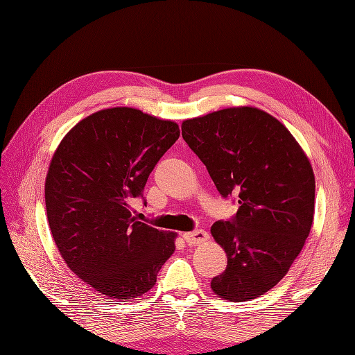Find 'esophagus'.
I'll list each match as a JSON object with an SVG mask.
<instances>
[{
    "label": "esophagus",
    "instance_id": "obj_1",
    "mask_svg": "<svg viewBox=\"0 0 355 355\" xmlns=\"http://www.w3.org/2000/svg\"><path fill=\"white\" fill-rule=\"evenodd\" d=\"M184 240L189 244V245H200L202 243H206L209 240V234L202 230H197L192 232H185L184 234Z\"/></svg>",
    "mask_w": 355,
    "mask_h": 355
}]
</instances>
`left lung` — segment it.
Returning a JSON list of instances; mask_svg holds the SVG:
<instances>
[{"instance_id":"obj_1","label":"left lung","mask_w":355,"mask_h":355,"mask_svg":"<svg viewBox=\"0 0 355 355\" xmlns=\"http://www.w3.org/2000/svg\"><path fill=\"white\" fill-rule=\"evenodd\" d=\"M182 136L222 197L239 192L235 218L210 230L228 257L211 290L232 302L259 297L288 272L313 227L309 158L283 123L254 106L188 118Z\"/></svg>"}]
</instances>
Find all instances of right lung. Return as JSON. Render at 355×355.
Wrapping results in <instances>:
<instances>
[{
  "mask_svg": "<svg viewBox=\"0 0 355 355\" xmlns=\"http://www.w3.org/2000/svg\"><path fill=\"white\" fill-rule=\"evenodd\" d=\"M180 135L171 120L128 106L83 118L62 139L46 178L49 227L69 270L110 300L149 292L176 245V232L139 222L158 159Z\"/></svg>",
  "mask_w": 355,
  "mask_h": 355,
  "instance_id": "obj_1",
  "label": "right lung"
}]
</instances>
